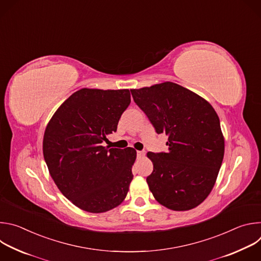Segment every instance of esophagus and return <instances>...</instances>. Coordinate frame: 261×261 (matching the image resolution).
Instances as JSON below:
<instances>
[{
  "instance_id": "obj_1",
  "label": "esophagus",
  "mask_w": 261,
  "mask_h": 261,
  "mask_svg": "<svg viewBox=\"0 0 261 261\" xmlns=\"http://www.w3.org/2000/svg\"><path fill=\"white\" fill-rule=\"evenodd\" d=\"M144 156V152L143 151H137V157L138 158H142Z\"/></svg>"
}]
</instances>
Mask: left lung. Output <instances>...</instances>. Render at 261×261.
I'll use <instances>...</instances> for the list:
<instances>
[{
    "label": "left lung",
    "instance_id": "8db88e82",
    "mask_svg": "<svg viewBox=\"0 0 261 261\" xmlns=\"http://www.w3.org/2000/svg\"><path fill=\"white\" fill-rule=\"evenodd\" d=\"M130 91L156 132L168 136L167 152L147 153L154 165L146 177L151 192L170 210L194 208L211 193L224 157L217 113L206 100L174 83Z\"/></svg>",
    "mask_w": 261,
    "mask_h": 261
}]
</instances>
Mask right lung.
Masks as SVG:
<instances>
[{
	"instance_id": "right-lung-1",
	"label": "right lung",
	"mask_w": 261,
	"mask_h": 261,
	"mask_svg": "<svg viewBox=\"0 0 261 261\" xmlns=\"http://www.w3.org/2000/svg\"><path fill=\"white\" fill-rule=\"evenodd\" d=\"M131 102L129 90L82 89L55 113L43 137V156L63 195L90 213L125 199L136 151L104 146Z\"/></svg>"
}]
</instances>
